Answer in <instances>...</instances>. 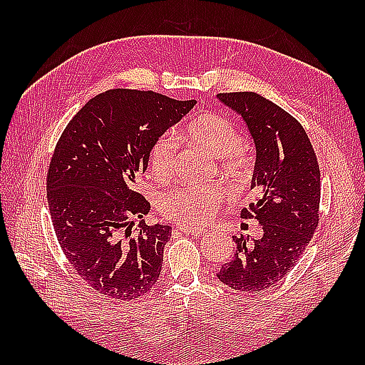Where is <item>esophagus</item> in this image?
Returning a JSON list of instances; mask_svg holds the SVG:
<instances>
[{"instance_id": "esophagus-1", "label": "esophagus", "mask_w": 365, "mask_h": 365, "mask_svg": "<svg viewBox=\"0 0 365 365\" xmlns=\"http://www.w3.org/2000/svg\"><path fill=\"white\" fill-rule=\"evenodd\" d=\"M180 232H183V234L195 235V237H200V235L205 234L204 229H188V227H180Z\"/></svg>"}]
</instances>
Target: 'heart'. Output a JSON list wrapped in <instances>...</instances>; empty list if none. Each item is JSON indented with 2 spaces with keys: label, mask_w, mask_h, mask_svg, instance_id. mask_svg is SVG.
Wrapping results in <instances>:
<instances>
[{
  "label": "heart",
  "mask_w": 365,
  "mask_h": 365,
  "mask_svg": "<svg viewBox=\"0 0 365 365\" xmlns=\"http://www.w3.org/2000/svg\"><path fill=\"white\" fill-rule=\"evenodd\" d=\"M187 141L210 158H220L218 168L234 185L251 174V157L242 147V131L226 115L208 113L196 118L185 130ZM177 145L168 135L158 136L147 153V166L157 180H168L175 166ZM227 196L220 183L182 187L168 191L158 200L160 213L183 227H202L218 213Z\"/></svg>",
  "instance_id": "heart-1"
}]
</instances>
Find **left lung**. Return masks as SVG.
I'll list each match as a JSON object with an SVG mask.
<instances>
[{"label": "left lung", "instance_id": "left-lung-1", "mask_svg": "<svg viewBox=\"0 0 365 365\" xmlns=\"http://www.w3.org/2000/svg\"><path fill=\"white\" fill-rule=\"evenodd\" d=\"M224 105L242 114L255 144L251 190L255 202L242 218H255L263 237H234V259L224 263L220 281L238 292L257 293L289 273L319 226L320 168L301 123L281 106L255 92L218 94Z\"/></svg>", "mask_w": 365, "mask_h": 365}]
</instances>
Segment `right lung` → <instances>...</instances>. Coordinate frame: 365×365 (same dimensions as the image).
Returning <instances> with one entry per match:
<instances>
[{
    "mask_svg": "<svg viewBox=\"0 0 365 365\" xmlns=\"http://www.w3.org/2000/svg\"><path fill=\"white\" fill-rule=\"evenodd\" d=\"M196 100L110 89L67 123L46 173V199L66 259L106 298L131 301L157 282L170 226L139 224L150 204L136 191L152 143Z\"/></svg>",
    "mask_w": 365,
    "mask_h": 365,
    "instance_id": "obj_1",
    "label": "right lung"
}]
</instances>
